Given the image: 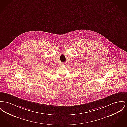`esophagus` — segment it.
Instances as JSON below:
<instances>
[{"label": "esophagus", "mask_w": 127, "mask_h": 127, "mask_svg": "<svg viewBox=\"0 0 127 127\" xmlns=\"http://www.w3.org/2000/svg\"><path fill=\"white\" fill-rule=\"evenodd\" d=\"M65 63H60V65H65Z\"/></svg>", "instance_id": "1"}]
</instances>
